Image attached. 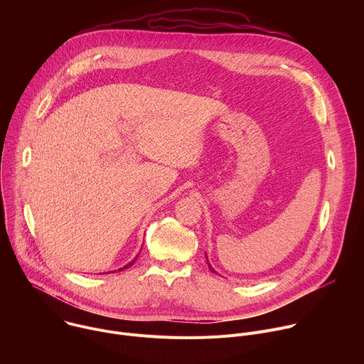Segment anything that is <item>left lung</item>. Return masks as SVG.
Instances as JSON below:
<instances>
[{"mask_svg": "<svg viewBox=\"0 0 364 364\" xmlns=\"http://www.w3.org/2000/svg\"><path fill=\"white\" fill-rule=\"evenodd\" d=\"M205 259H207V256H205ZM209 268H210V271H212V272H215V274H216V271H215V269H213L210 265H209Z\"/></svg>", "mask_w": 364, "mask_h": 364, "instance_id": "1", "label": "left lung"}]
</instances>
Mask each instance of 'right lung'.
<instances>
[{"instance_id":"add662e5","label":"right lung","mask_w":364,"mask_h":364,"mask_svg":"<svg viewBox=\"0 0 364 364\" xmlns=\"http://www.w3.org/2000/svg\"><path fill=\"white\" fill-rule=\"evenodd\" d=\"M135 259H136V257H135ZM135 259H134V261H132V262H129V264H128V265H125V267H124V268H121V269H119V271H122V269H127V268H129V267H131V265H134V262H135Z\"/></svg>"}]
</instances>
